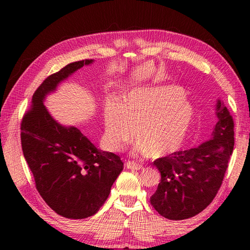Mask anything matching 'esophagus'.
<instances>
[{
  "instance_id": "obj_1",
  "label": "esophagus",
  "mask_w": 250,
  "mask_h": 250,
  "mask_svg": "<svg viewBox=\"0 0 250 250\" xmlns=\"http://www.w3.org/2000/svg\"><path fill=\"white\" fill-rule=\"evenodd\" d=\"M125 167H128V168H130V169H143L144 167H143V166L142 164H139V163H136V162H134V161H128L125 163Z\"/></svg>"
}]
</instances>
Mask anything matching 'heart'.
Instances as JSON below:
<instances>
[{"mask_svg":"<svg viewBox=\"0 0 250 250\" xmlns=\"http://www.w3.org/2000/svg\"><path fill=\"white\" fill-rule=\"evenodd\" d=\"M105 141L119 150L136 137L139 151L153 158L177 151L188 135L193 110L177 86L136 89L126 93L120 104L108 101L104 107Z\"/></svg>","mask_w":250,"mask_h":250,"instance_id":"1","label":"heart"}]
</instances>
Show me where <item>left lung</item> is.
<instances>
[{"instance_id":"1","label":"left lung","mask_w":250,"mask_h":250,"mask_svg":"<svg viewBox=\"0 0 250 250\" xmlns=\"http://www.w3.org/2000/svg\"><path fill=\"white\" fill-rule=\"evenodd\" d=\"M217 110L219 120L208 142L153 161L161 180L150 203L164 218H191L218 193L234 148V120L220 101Z\"/></svg>"}]
</instances>
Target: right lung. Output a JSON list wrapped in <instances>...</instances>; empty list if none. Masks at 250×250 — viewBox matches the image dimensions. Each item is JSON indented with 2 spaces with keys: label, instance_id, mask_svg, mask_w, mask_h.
I'll use <instances>...</instances> for the list:
<instances>
[{
  "label": "right lung",
  "instance_id": "add662e5",
  "mask_svg": "<svg viewBox=\"0 0 250 250\" xmlns=\"http://www.w3.org/2000/svg\"><path fill=\"white\" fill-rule=\"evenodd\" d=\"M91 62L70 63L47 77L35 90L20 125L21 147L36 190L52 210L70 219L97 213L124 169L119 156L98 149L74 126L58 124L43 104L58 83Z\"/></svg>",
  "mask_w": 250,
  "mask_h": 250
}]
</instances>
